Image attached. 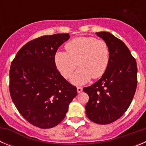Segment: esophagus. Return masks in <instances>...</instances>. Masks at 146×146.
I'll return each instance as SVG.
<instances>
[{"label":"esophagus","instance_id":"esophagus-1","mask_svg":"<svg viewBox=\"0 0 146 146\" xmlns=\"http://www.w3.org/2000/svg\"><path fill=\"white\" fill-rule=\"evenodd\" d=\"M77 93H78V94H80V93L82 92V88H81V87H77Z\"/></svg>","mask_w":146,"mask_h":146}]
</instances>
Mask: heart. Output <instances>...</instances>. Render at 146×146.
Wrapping results in <instances>:
<instances>
[{
  "instance_id": "obj_1",
  "label": "heart",
  "mask_w": 146,
  "mask_h": 146,
  "mask_svg": "<svg viewBox=\"0 0 146 146\" xmlns=\"http://www.w3.org/2000/svg\"><path fill=\"white\" fill-rule=\"evenodd\" d=\"M65 49L66 52H55L54 62L65 78L70 77L77 65L80 67L71 77L73 84L83 85L91 77H101L106 72L110 52L109 45L104 40L94 37H77L66 44Z\"/></svg>"
}]
</instances>
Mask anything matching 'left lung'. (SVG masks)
<instances>
[{
  "instance_id": "obj_1",
  "label": "left lung",
  "mask_w": 146,
  "mask_h": 146,
  "mask_svg": "<svg viewBox=\"0 0 146 146\" xmlns=\"http://www.w3.org/2000/svg\"><path fill=\"white\" fill-rule=\"evenodd\" d=\"M109 45V65L100 80L85 87L88 94L86 113L91 121L108 124L121 118L129 107L136 91L137 67L128 47L109 32H98Z\"/></svg>"
}]
</instances>
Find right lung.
Here are the masks:
<instances>
[{
    "instance_id": "right-lung-1",
    "label": "right lung",
    "mask_w": 146,
    "mask_h": 146,
    "mask_svg": "<svg viewBox=\"0 0 146 146\" xmlns=\"http://www.w3.org/2000/svg\"><path fill=\"white\" fill-rule=\"evenodd\" d=\"M69 33L43 36L25 44L11 62L9 91L19 113L30 123L52 128L65 118L77 88L56 68L54 55Z\"/></svg>"
}]
</instances>
